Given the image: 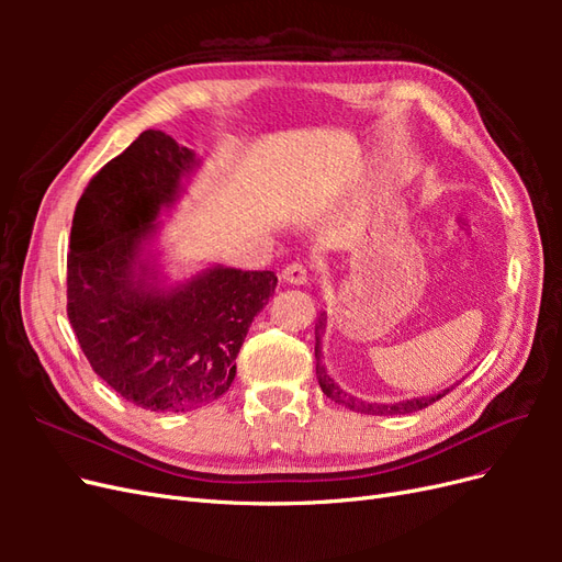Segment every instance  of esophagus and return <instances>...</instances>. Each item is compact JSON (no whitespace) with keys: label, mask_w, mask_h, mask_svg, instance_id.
I'll list each match as a JSON object with an SVG mask.
<instances>
[{"label":"esophagus","mask_w":562,"mask_h":562,"mask_svg":"<svg viewBox=\"0 0 562 562\" xmlns=\"http://www.w3.org/2000/svg\"><path fill=\"white\" fill-rule=\"evenodd\" d=\"M281 279H283L285 283H291V285H304V283H310L307 267L297 265V262L288 265V267L281 271Z\"/></svg>","instance_id":"esophagus-1"}]
</instances>
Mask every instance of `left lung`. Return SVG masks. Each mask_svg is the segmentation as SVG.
I'll list each match as a JSON object with an SVG mask.
<instances>
[{"instance_id":"8db88e82","label":"left lung","mask_w":562,"mask_h":562,"mask_svg":"<svg viewBox=\"0 0 562 562\" xmlns=\"http://www.w3.org/2000/svg\"><path fill=\"white\" fill-rule=\"evenodd\" d=\"M326 326H328V314L321 312L318 321H316V347H314V356H316V380L318 386L323 389V394H326L330 401L339 403L349 407L353 413H361V415H407V413H417L422 407H427L431 403H436L438 398H443L448 391H452L459 382L450 384L443 391H434L429 396H415V398H403V401H394V403H378V401H363L359 396L349 394L342 386H339L326 370V363H323V347H321V337L326 335Z\"/></svg>"}]
</instances>
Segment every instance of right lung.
Segmentation results:
<instances>
[{"instance_id": "right-lung-1", "label": "right lung", "mask_w": 562, "mask_h": 562, "mask_svg": "<svg viewBox=\"0 0 562 562\" xmlns=\"http://www.w3.org/2000/svg\"><path fill=\"white\" fill-rule=\"evenodd\" d=\"M201 157L143 131L83 190L67 255V318L98 378L149 413L217 401L236 375L252 318L277 291L274 271L206 265L166 269L161 217Z\"/></svg>"}]
</instances>
